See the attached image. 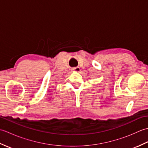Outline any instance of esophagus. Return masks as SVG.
<instances>
[{
    "instance_id": "34e87169",
    "label": "esophagus",
    "mask_w": 148,
    "mask_h": 148,
    "mask_svg": "<svg viewBox=\"0 0 148 148\" xmlns=\"http://www.w3.org/2000/svg\"><path fill=\"white\" fill-rule=\"evenodd\" d=\"M72 71H74V72H79L80 71V68L79 67H73L72 69Z\"/></svg>"
}]
</instances>
